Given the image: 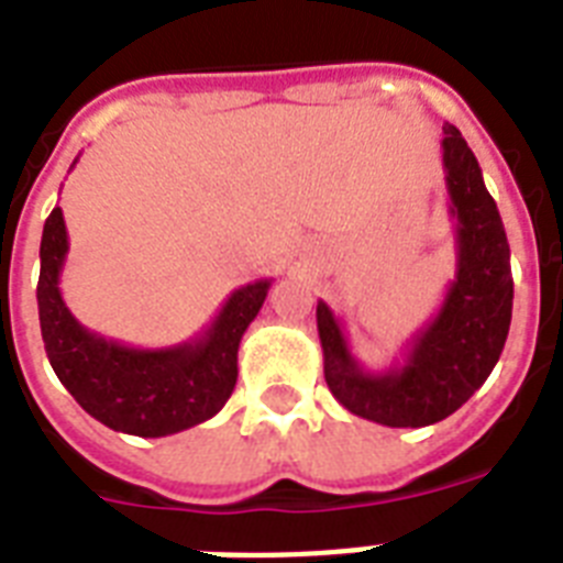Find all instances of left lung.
Returning a JSON list of instances; mask_svg holds the SVG:
<instances>
[{"mask_svg": "<svg viewBox=\"0 0 563 563\" xmlns=\"http://www.w3.org/2000/svg\"><path fill=\"white\" fill-rule=\"evenodd\" d=\"M448 213L456 225V274L440 312L419 329L401 364L369 373L346 344L344 323L318 300L323 376L350 413L387 428H424L463 408L504 353L511 323L509 242L472 147L442 126Z\"/></svg>", "mask_w": 563, "mask_h": 563, "instance_id": "left-lung-1", "label": "left lung"}]
</instances>
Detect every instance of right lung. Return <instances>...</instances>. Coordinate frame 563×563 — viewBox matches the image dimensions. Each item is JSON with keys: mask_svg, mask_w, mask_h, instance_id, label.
Here are the masks:
<instances>
[{"mask_svg": "<svg viewBox=\"0 0 563 563\" xmlns=\"http://www.w3.org/2000/svg\"><path fill=\"white\" fill-rule=\"evenodd\" d=\"M66 254V222L63 210L54 208L40 242L36 306L45 353L77 405L112 431L132 437H167L217 416L234 393L236 350L272 280L234 289L213 323L194 341L139 350L89 332L68 312L59 295Z\"/></svg>", "mask_w": 563, "mask_h": 563, "instance_id": "obj_1", "label": "right lung"}]
</instances>
